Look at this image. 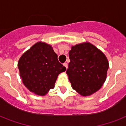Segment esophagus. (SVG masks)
<instances>
[{"mask_svg": "<svg viewBox=\"0 0 126 126\" xmlns=\"http://www.w3.org/2000/svg\"><path fill=\"white\" fill-rule=\"evenodd\" d=\"M63 65L65 66V68H66V69H67V67H68V64H67V63H63Z\"/></svg>", "mask_w": 126, "mask_h": 126, "instance_id": "esophagus-1", "label": "esophagus"}]
</instances>
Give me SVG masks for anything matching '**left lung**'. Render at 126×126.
Here are the masks:
<instances>
[{"label":"left lung","mask_w":126,"mask_h":126,"mask_svg":"<svg viewBox=\"0 0 126 126\" xmlns=\"http://www.w3.org/2000/svg\"><path fill=\"white\" fill-rule=\"evenodd\" d=\"M69 55L71 61L66 73L72 88L82 96L99 90L109 69L105 54L91 43L84 42L72 46Z\"/></svg>","instance_id":"obj_1"}]
</instances>
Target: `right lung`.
Returning <instances> with one entry per match:
<instances>
[{"label": "right lung", "instance_id": "right-lung-1", "mask_svg": "<svg viewBox=\"0 0 126 126\" xmlns=\"http://www.w3.org/2000/svg\"><path fill=\"white\" fill-rule=\"evenodd\" d=\"M22 82L30 92L44 95L54 88L58 75L66 70L51 46L38 42L25 52L18 63Z\"/></svg>", "mask_w": 126, "mask_h": 126}]
</instances>
